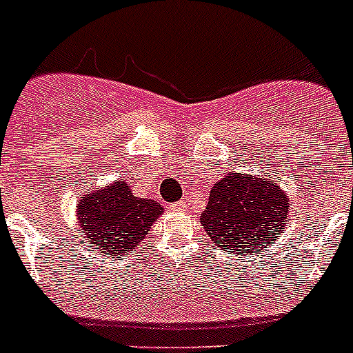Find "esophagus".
<instances>
[{
    "label": "esophagus",
    "mask_w": 353,
    "mask_h": 353,
    "mask_svg": "<svg viewBox=\"0 0 353 353\" xmlns=\"http://www.w3.org/2000/svg\"><path fill=\"white\" fill-rule=\"evenodd\" d=\"M170 208H171V210L183 212V210H185V203H183V201H176V203H171Z\"/></svg>",
    "instance_id": "esophagus-1"
}]
</instances>
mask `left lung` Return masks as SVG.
<instances>
[{
    "label": "left lung",
    "mask_w": 353,
    "mask_h": 353,
    "mask_svg": "<svg viewBox=\"0 0 353 353\" xmlns=\"http://www.w3.org/2000/svg\"><path fill=\"white\" fill-rule=\"evenodd\" d=\"M288 199L281 187L265 176L233 173L214 183L201 224L223 251L244 254L272 242L285 230Z\"/></svg>",
    "instance_id": "1"
}]
</instances>
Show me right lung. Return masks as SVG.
Returning a JSON list of instances; mask_svg holds the SVG:
<instances>
[{
  "instance_id": "obj_1",
  "label": "right lung",
  "mask_w": 353,
  "mask_h": 353,
  "mask_svg": "<svg viewBox=\"0 0 353 353\" xmlns=\"http://www.w3.org/2000/svg\"><path fill=\"white\" fill-rule=\"evenodd\" d=\"M161 214V203L148 198H136L123 180L86 194L77 207L86 240L92 242V248H99L97 251L111 256H123L132 251L139 240L148 235Z\"/></svg>"
}]
</instances>
